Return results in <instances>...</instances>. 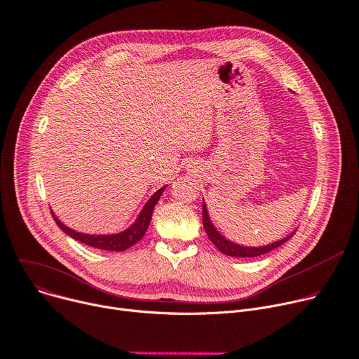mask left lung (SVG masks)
Masks as SVG:
<instances>
[{"label":"left lung","instance_id":"8db88e82","mask_svg":"<svg viewBox=\"0 0 359 359\" xmlns=\"http://www.w3.org/2000/svg\"><path fill=\"white\" fill-rule=\"evenodd\" d=\"M202 219H203V228L209 236V240L212 241V244L217 247L222 254L225 255H229V257H243V258H247V257H258V255H262L266 252H270L273 251L274 248L280 247L281 244H284L285 241H289L290 238L294 235L296 231H293L290 235L281 238V240L276 241V243H271V244H267V245H262V247H245V245H240V244H235L229 240H226V238L224 235L219 233V231L213 226L210 218H209V213H208V208H206V203L203 202L202 205Z\"/></svg>","mask_w":359,"mask_h":359}]
</instances>
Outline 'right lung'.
<instances>
[{"instance_id": "add662e5", "label": "right lung", "mask_w": 359, "mask_h": 359, "mask_svg": "<svg viewBox=\"0 0 359 359\" xmlns=\"http://www.w3.org/2000/svg\"><path fill=\"white\" fill-rule=\"evenodd\" d=\"M165 189V186H163L161 189H158L157 192L147 201V203L142 206L141 212L138 213V217L135 219L134 224H131L126 231L118 232V233H111V235H90V233H83V232H78L75 229H70L69 226H66L63 222H60L57 219L56 215L52 210V217L55 219V222L57 224V226L67 233L69 236L74 238L76 241H81L82 244L90 245L93 248H100V250H105V251H126L127 248L133 247L134 244H137L142 236H144L151 217H153V209L156 206V203L158 202L163 190Z\"/></svg>"}]
</instances>
